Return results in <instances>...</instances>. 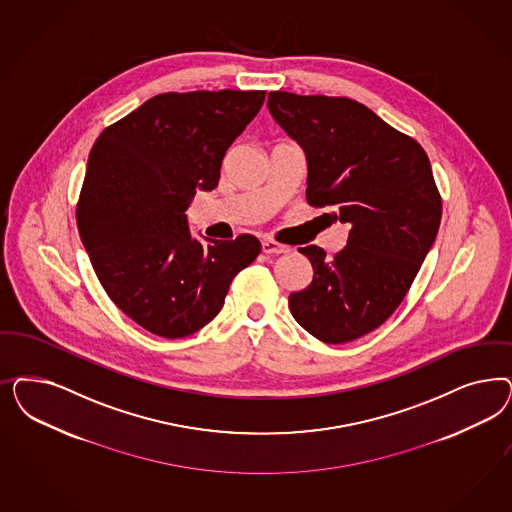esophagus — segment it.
<instances>
[{
	"label": "esophagus",
	"mask_w": 512,
	"mask_h": 512,
	"mask_svg": "<svg viewBox=\"0 0 512 512\" xmlns=\"http://www.w3.org/2000/svg\"><path fill=\"white\" fill-rule=\"evenodd\" d=\"M262 250H264L265 254L275 256V254H286L290 248L286 247V245H281V243H275V241H262Z\"/></svg>",
	"instance_id": "1"
}]
</instances>
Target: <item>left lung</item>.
Wrapping results in <instances>:
<instances>
[{"label": "left lung", "instance_id": "left-lung-1", "mask_svg": "<svg viewBox=\"0 0 512 512\" xmlns=\"http://www.w3.org/2000/svg\"><path fill=\"white\" fill-rule=\"evenodd\" d=\"M269 113L307 158V203L350 226L331 260L299 248L313 282L288 297L301 328L328 345L377 330L407 296L441 224L426 150L350 98L269 92Z\"/></svg>", "mask_w": 512, "mask_h": 512}]
</instances>
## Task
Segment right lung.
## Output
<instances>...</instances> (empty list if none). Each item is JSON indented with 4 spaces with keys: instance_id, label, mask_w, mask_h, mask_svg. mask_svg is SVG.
<instances>
[{
    "instance_id": "add662e5",
    "label": "right lung",
    "mask_w": 512,
    "mask_h": 512,
    "mask_svg": "<svg viewBox=\"0 0 512 512\" xmlns=\"http://www.w3.org/2000/svg\"><path fill=\"white\" fill-rule=\"evenodd\" d=\"M264 90L167 92L99 133L77 228L107 296L141 328L179 339L220 313L233 277L256 260L254 235L203 245L184 211L213 190Z\"/></svg>"
}]
</instances>
